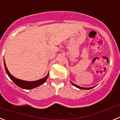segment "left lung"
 Segmentation results:
<instances>
[{
	"label": "left lung",
	"mask_w": 120,
	"mask_h": 120,
	"mask_svg": "<svg viewBox=\"0 0 120 120\" xmlns=\"http://www.w3.org/2000/svg\"><path fill=\"white\" fill-rule=\"evenodd\" d=\"M71 83H72V84L73 85L75 86H76V88H79V89H81V90H90V89H92L93 88H94L95 86H93V87H90V88H85V87H82V86H80L79 85H77L75 84V83H74L73 82H71Z\"/></svg>",
	"instance_id": "8db88e82"
}]
</instances>
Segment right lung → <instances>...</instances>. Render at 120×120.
<instances>
[{"instance_id": "obj_1", "label": "right lung", "mask_w": 120, "mask_h": 120, "mask_svg": "<svg viewBox=\"0 0 120 120\" xmlns=\"http://www.w3.org/2000/svg\"><path fill=\"white\" fill-rule=\"evenodd\" d=\"M4 65H5V70H6L7 75H8L9 78L14 82V83L15 85H17L18 86L21 88L25 89V90H30V89L35 88L37 87V86H39L43 84L47 80V78L49 77V73H48L47 75L45 77H44V78H42L41 79H39V80H35V81H26V80H21V79H17L16 77H14L9 73L8 68L6 67V64H5V59H4Z\"/></svg>"}]
</instances>
